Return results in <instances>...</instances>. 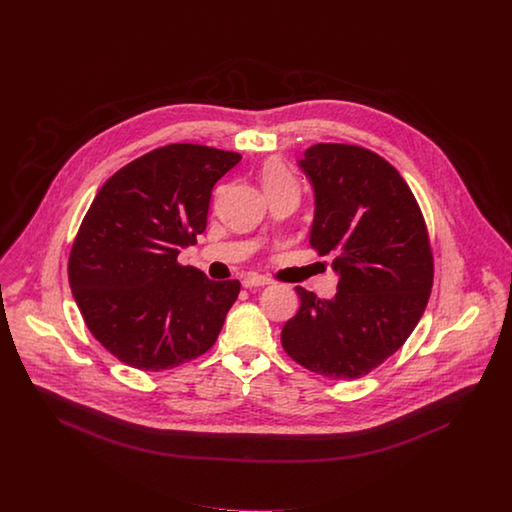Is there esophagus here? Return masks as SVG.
Returning a JSON list of instances; mask_svg holds the SVG:
<instances>
[{"label":"esophagus","mask_w":512,"mask_h":512,"mask_svg":"<svg viewBox=\"0 0 512 512\" xmlns=\"http://www.w3.org/2000/svg\"><path fill=\"white\" fill-rule=\"evenodd\" d=\"M267 284H271V278L261 276V274H247L243 278L245 288H259V286H267Z\"/></svg>","instance_id":"1"}]
</instances>
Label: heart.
I'll return each instance as SVG.
<instances>
[{"label":"heart","mask_w":512,"mask_h":512,"mask_svg":"<svg viewBox=\"0 0 512 512\" xmlns=\"http://www.w3.org/2000/svg\"><path fill=\"white\" fill-rule=\"evenodd\" d=\"M261 181H263L267 193H272V191L282 189V187H288V185H296V178L290 172V168L282 160H276V158L267 160L263 164Z\"/></svg>","instance_id":"b5f03b06"}]
</instances>
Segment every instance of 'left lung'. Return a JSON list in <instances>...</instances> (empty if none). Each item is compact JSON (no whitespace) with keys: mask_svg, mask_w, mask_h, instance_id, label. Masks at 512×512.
Here are the masks:
<instances>
[{"mask_svg":"<svg viewBox=\"0 0 512 512\" xmlns=\"http://www.w3.org/2000/svg\"><path fill=\"white\" fill-rule=\"evenodd\" d=\"M300 166L315 187L309 245L340 274L331 301L296 286L282 346L305 369L360 379L408 340L433 286V249L410 185L377 152L317 143Z\"/></svg>","mask_w":512,"mask_h":512,"instance_id":"left-lung-1","label":"left lung"}]
</instances>
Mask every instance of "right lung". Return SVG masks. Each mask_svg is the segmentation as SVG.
<instances>
[{
  "mask_svg": "<svg viewBox=\"0 0 512 512\" xmlns=\"http://www.w3.org/2000/svg\"><path fill=\"white\" fill-rule=\"evenodd\" d=\"M241 154L172 143L125 164L100 187L69 251V284L92 336L141 371L211 350L240 280L178 263L207 230L214 183Z\"/></svg>",
  "mask_w": 512,
  "mask_h": 512,
  "instance_id": "1",
  "label": "right lung"
}]
</instances>
